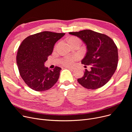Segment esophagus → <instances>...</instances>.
<instances>
[{"label": "esophagus", "mask_w": 132, "mask_h": 132, "mask_svg": "<svg viewBox=\"0 0 132 132\" xmlns=\"http://www.w3.org/2000/svg\"><path fill=\"white\" fill-rule=\"evenodd\" d=\"M66 67L68 69H70V70H73L75 69V67L73 66H66Z\"/></svg>", "instance_id": "34e87169"}]
</instances>
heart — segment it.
I'll use <instances>...</instances> for the list:
<instances>
[{"label": "heart", "mask_w": 132, "mask_h": 132, "mask_svg": "<svg viewBox=\"0 0 132 132\" xmlns=\"http://www.w3.org/2000/svg\"><path fill=\"white\" fill-rule=\"evenodd\" d=\"M80 42V39L76 37H72L69 39V42L70 43H73L75 42ZM78 58L77 57H65L62 60L61 63L64 65H70L74 63L75 60Z\"/></svg>", "instance_id": "b5f03b06"}]
</instances>
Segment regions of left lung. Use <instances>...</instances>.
<instances>
[{"label":"left lung","mask_w":132,"mask_h":132,"mask_svg":"<svg viewBox=\"0 0 132 132\" xmlns=\"http://www.w3.org/2000/svg\"><path fill=\"white\" fill-rule=\"evenodd\" d=\"M69 34L78 37L86 44L87 52L81 63L90 65L78 81L88 89H96L104 86L114 73L118 61V48L113 40L103 34L84 30Z\"/></svg>","instance_id":"left-lung-1"}]
</instances>
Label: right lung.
Masks as SVG:
<instances>
[{"mask_svg": "<svg viewBox=\"0 0 132 132\" xmlns=\"http://www.w3.org/2000/svg\"><path fill=\"white\" fill-rule=\"evenodd\" d=\"M65 33L43 31L26 38L19 46L16 55L19 71L29 88L43 92L52 88L59 78L60 67L53 70L44 66L53 51L55 43Z\"/></svg>", "mask_w": 132, "mask_h": 132, "instance_id": "right-lung-1", "label": "right lung"}]
</instances>
